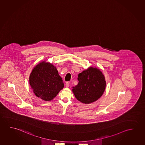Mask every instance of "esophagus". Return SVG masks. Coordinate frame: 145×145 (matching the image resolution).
<instances>
[{
  "instance_id": "1",
  "label": "esophagus",
  "mask_w": 145,
  "mask_h": 145,
  "mask_svg": "<svg viewBox=\"0 0 145 145\" xmlns=\"http://www.w3.org/2000/svg\"><path fill=\"white\" fill-rule=\"evenodd\" d=\"M66 86L67 87H68L69 86V82H66Z\"/></svg>"
}]
</instances>
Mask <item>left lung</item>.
<instances>
[{
	"mask_svg": "<svg viewBox=\"0 0 145 145\" xmlns=\"http://www.w3.org/2000/svg\"><path fill=\"white\" fill-rule=\"evenodd\" d=\"M78 84L72 91L76 99L83 103L89 104L98 100L103 95L106 81L99 69L90 67L78 74Z\"/></svg>",
	"mask_w": 145,
	"mask_h": 145,
	"instance_id": "8db88e82",
	"label": "left lung"
}]
</instances>
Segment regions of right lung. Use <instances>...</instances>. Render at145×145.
Wrapping results in <instances>:
<instances>
[{
	"mask_svg": "<svg viewBox=\"0 0 145 145\" xmlns=\"http://www.w3.org/2000/svg\"><path fill=\"white\" fill-rule=\"evenodd\" d=\"M29 84L39 98L50 101L64 87V83L56 67L45 61L39 63L29 76Z\"/></svg>",
	"mask_w": 145,
	"mask_h": 145,
	"instance_id": "add662e5",
	"label": "right lung"
}]
</instances>
